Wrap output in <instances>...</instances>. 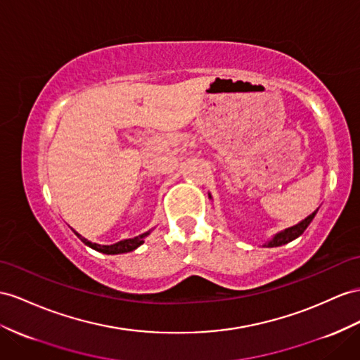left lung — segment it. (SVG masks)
<instances>
[{
	"label": "left lung",
	"mask_w": 360,
	"mask_h": 360,
	"mask_svg": "<svg viewBox=\"0 0 360 360\" xmlns=\"http://www.w3.org/2000/svg\"><path fill=\"white\" fill-rule=\"evenodd\" d=\"M316 213H318V210L313 211V213H311L310 216H307L304 220H301L300 224L293 225V226H290V228H285L284 231H280L278 234H275V236L271 238V240H269L268 243H266L264 246L275 248V246H281V245H285V243H289V242L295 240V238L300 237L304 231H306V228L310 225V222L313 220V217L316 216Z\"/></svg>",
	"instance_id": "8db88e82"
}]
</instances>
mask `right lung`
I'll return each instance as SVG.
<instances>
[{
	"label": "right lung",
	"instance_id": "right-lung-1",
	"mask_svg": "<svg viewBox=\"0 0 360 360\" xmlns=\"http://www.w3.org/2000/svg\"><path fill=\"white\" fill-rule=\"evenodd\" d=\"M77 234V233H76ZM149 236V233H144L141 236H136L134 238H126V240L122 242H117L114 245H97V243H92L89 240H86L85 237H82L80 234H77V237L80 238L82 242H84L86 246L92 248V250H96L98 252H103V254H123V252H131L134 250H136L138 246L144 243V237Z\"/></svg>",
	"mask_w": 360,
	"mask_h": 360
}]
</instances>
